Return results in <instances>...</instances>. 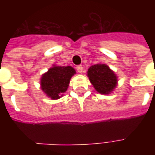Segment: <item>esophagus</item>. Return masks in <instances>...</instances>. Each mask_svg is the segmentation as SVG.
<instances>
[{
	"label": "esophagus",
	"mask_w": 155,
	"mask_h": 155,
	"mask_svg": "<svg viewBox=\"0 0 155 155\" xmlns=\"http://www.w3.org/2000/svg\"><path fill=\"white\" fill-rule=\"evenodd\" d=\"M76 70H77L78 72L81 73V72L83 71V67H82V65H77V66H76Z\"/></svg>",
	"instance_id": "1"
}]
</instances>
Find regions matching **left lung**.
Masks as SVG:
<instances>
[{
    "label": "left lung",
    "instance_id": "left-lung-1",
    "mask_svg": "<svg viewBox=\"0 0 155 155\" xmlns=\"http://www.w3.org/2000/svg\"><path fill=\"white\" fill-rule=\"evenodd\" d=\"M87 73L91 84L101 94H109L116 86V75L106 64L92 65L88 70Z\"/></svg>",
    "mask_w": 155,
    "mask_h": 155
}]
</instances>
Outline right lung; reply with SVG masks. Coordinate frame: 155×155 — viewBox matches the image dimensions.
Masks as SVG:
<instances>
[{
  "label": "right lung",
  "mask_w": 155,
  "mask_h": 155,
  "mask_svg": "<svg viewBox=\"0 0 155 155\" xmlns=\"http://www.w3.org/2000/svg\"><path fill=\"white\" fill-rule=\"evenodd\" d=\"M74 74L75 71L71 66H54L42 75L41 89L51 99H59L66 91Z\"/></svg>",
  "instance_id": "add662e5"
}]
</instances>
